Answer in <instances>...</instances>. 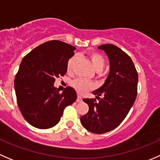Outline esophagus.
I'll list each match as a JSON object with an SVG mask.
<instances>
[{"mask_svg":"<svg viewBox=\"0 0 160 160\" xmlns=\"http://www.w3.org/2000/svg\"><path fill=\"white\" fill-rule=\"evenodd\" d=\"M77 102H81V101H82V98L80 96V95H78V96H77Z\"/></svg>","mask_w":160,"mask_h":160,"instance_id":"1","label":"esophagus"}]
</instances>
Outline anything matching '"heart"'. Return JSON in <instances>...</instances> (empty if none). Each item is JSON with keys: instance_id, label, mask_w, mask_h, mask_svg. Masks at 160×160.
<instances>
[{"instance_id": "heart-1", "label": "heart", "mask_w": 160, "mask_h": 160, "mask_svg": "<svg viewBox=\"0 0 160 160\" xmlns=\"http://www.w3.org/2000/svg\"><path fill=\"white\" fill-rule=\"evenodd\" d=\"M90 58L94 70L98 72H101L105 66V59H104V56L100 53L93 52L90 55ZM74 62H75V56H72L68 59L67 65V70H72ZM72 87L78 93L83 94V93H88L90 90L93 89V85L90 82L87 81L83 79H77L72 82Z\"/></svg>"}]
</instances>
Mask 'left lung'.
<instances>
[{"label": "left lung", "instance_id": "left-lung-1", "mask_svg": "<svg viewBox=\"0 0 160 160\" xmlns=\"http://www.w3.org/2000/svg\"><path fill=\"white\" fill-rule=\"evenodd\" d=\"M98 49L108 56L110 72L104 85L93 92L99 101L93 98L83 100L89 111L80 117V122L89 132L102 134L117 128L129 112L137 97L138 76L130 56L120 48L104 44Z\"/></svg>", "mask_w": 160, "mask_h": 160}]
</instances>
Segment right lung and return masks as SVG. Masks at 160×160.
<instances>
[{"instance_id": "1", "label": "right lung", "mask_w": 160, "mask_h": 160, "mask_svg": "<svg viewBox=\"0 0 160 160\" xmlns=\"http://www.w3.org/2000/svg\"><path fill=\"white\" fill-rule=\"evenodd\" d=\"M76 48L52 40L37 46L22 59L14 79L18 105L32 126L47 129L57 125L66 107L77 100V93L67 87L59 93L56 78L63 77L67 61Z\"/></svg>"}]
</instances>
